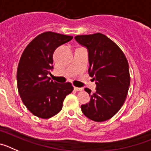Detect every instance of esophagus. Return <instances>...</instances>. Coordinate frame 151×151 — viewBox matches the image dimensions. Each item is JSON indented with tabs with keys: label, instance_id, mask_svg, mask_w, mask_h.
<instances>
[{
	"label": "esophagus",
	"instance_id": "esophagus-1",
	"mask_svg": "<svg viewBox=\"0 0 151 151\" xmlns=\"http://www.w3.org/2000/svg\"><path fill=\"white\" fill-rule=\"evenodd\" d=\"M74 90L76 91H83V88H78L74 86Z\"/></svg>",
	"mask_w": 151,
	"mask_h": 151
}]
</instances>
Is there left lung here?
Wrapping results in <instances>:
<instances>
[{
  "label": "left lung",
  "instance_id": "8db88e82",
  "mask_svg": "<svg viewBox=\"0 0 151 151\" xmlns=\"http://www.w3.org/2000/svg\"><path fill=\"white\" fill-rule=\"evenodd\" d=\"M80 45L88 50V73L96 81L97 91L91 94L88 104L81 106L85 116L95 122L111 119L125 102L130 85L129 66L120 47L101 33L75 37Z\"/></svg>",
  "mask_w": 151,
  "mask_h": 151
}]
</instances>
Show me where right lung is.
Here are the masks:
<instances>
[{
	"instance_id": "obj_1",
	"label": "right lung",
	"mask_w": 151,
	"mask_h": 151,
	"mask_svg": "<svg viewBox=\"0 0 151 151\" xmlns=\"http://www.w3.org/2000/svg\"><path fill=\"white\" fill-rule=\"evenodd\" d=\"M73 38L45 32L35 37L22 52L17 68L19 94L28 110L39 118L49 119L57 114L66 96L73 91L70 82L57 83L47 76L53 69L54 50Z\"/></svg>"
}]
</instances>
